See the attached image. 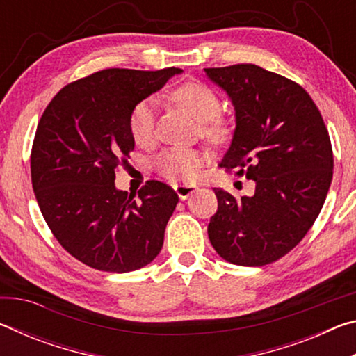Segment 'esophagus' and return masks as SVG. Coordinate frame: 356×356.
<instances>
[{"instance_id":"1","label":"esophagus","mask_w":356,"mask_h":356,"mask_svg":"<svg viewBox=\"0 0 356 356\" xmlns=\"http://www.w3.org/2000/svg\"><path fill=\"white\" fill-rule=\"evenodd\" d=\"M174 190H176L179 200H180V201H185V200H188V197L193 195V193H195V191L197 190V186H195V185H186V184H180V185L174 186Z\"/></svg>"}]
</instances>
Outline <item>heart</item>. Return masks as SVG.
Masks as SVG:
<instances>
[{"instance_id":"1","label":"heart","mask_w":356,"mask_h":356,"mask_svg":"<svg viewBox=\"0 0 356 356\" xmlns=\"http://www.w3.org/2000/svg\"><path fill=\"white\" fill-rule=\"evenodd\" d=\"M179 102L196 120L202 122L204 135L218 140L225 135L220 114L221 105L213 89L202 83H185L172 92ZM155 99H144L134 106L129 118V130L136 144H147L152 141L155 129ZM206 163V155L193 149H168L156 160V170L171 180H190L200 176L201 166Z\"/></svg>"}]
</instances>
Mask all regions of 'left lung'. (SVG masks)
I'll return each mask as SVG.
<instances>
[{
  "instance_id": "1",
  "label": "left lung",
  "mask_w": 356,
  "mask_h": 356,
  "mask_svg": "<svg viewBox=\"0 0 356 356\" xmlns=\"http://www.w3.org/2000/svg\"><path fill=\"white\" fill-rule=\"evenodd\" d=\"M231 99L236 130L220 166L256 184L240 200L213 188L218 210L210 243L225 261L261 267L300 243L333 177V150L321 111L300 84L254 64L204 69Z\"/></svg>"
}]
</instances>
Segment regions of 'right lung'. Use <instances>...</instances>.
Instances as JSON below:
<instances>
[{"label":"right lung","mask_w":356,"mask_h":356,"mask_svg":"<svg viewBox=\"0 0 356 356\" xmlns=\"http://www.w3.org/2000/svg\"><path fill=\"white\" fill-rule=\"evenodd\" d=\"M179 74L176 67L100 70L63 88L42 114L31 150L35 200L63 248L89 267L135 272L163 246L176 191L149 180L134 200L114 179L135 147L134 106Z\"/></svg>","instance_id":"obj_1"}]
</instances>
